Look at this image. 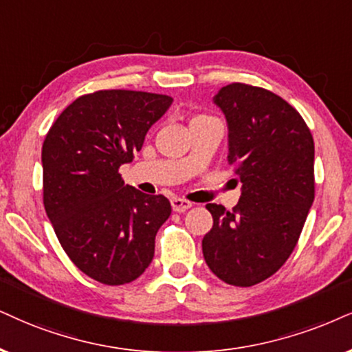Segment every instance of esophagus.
<instances>
[{"label":"esophagus","mask_w":352,"mask_h":352,"mask_svg":"<svg viewBox=\"0 0 352 352\" xmlns=\"http://www.w3.org/2000/svg\"><path fill=\"white\" fill-rule=\"evenodd\" d=\"M171 207H173V210L175 212H186L188 209H190V207H192V204H190L189 201H184V199H181V197H175V199H171Z\"/></svg>","instance_id":"obj_1"}]
</instances>
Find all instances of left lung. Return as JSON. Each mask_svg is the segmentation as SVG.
<instances>
[{"label": "left lung", "mask_w": 352, "mask_h": 352, "mask_svg": "<svg viewBox=\"0 0 352 352\" xmlns=\"http://www.w3.org/2000/svg\"><path fill=\"white\" fill-rule=\"evenodd\" d=\"M214 104L228 127V164L241 181L232 212L207 204L214 225L202 253L210 271L238 287L279 271L296 248L315 199V145L287 101L256 86L233 83Z\"/></svg>", "instance_id": "1"}]
</instances>
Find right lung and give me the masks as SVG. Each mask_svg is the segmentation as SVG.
<instances>
[{"instance_id": "right-lung-1", "label": "right lung", "mask_w": 352, "mask_h": 352, "mask_svg": "<svg viewBox=\"0 0 352 352\" xmlns=\"http://www.w3.org/2000/svg\"><path fill=\"white\" fill-rule=\"evenodd\" d=\"M173 98L107 89L78 98L42 145L43 206L60 245L91 279L122 285L140 277L171 215L164 196L125 184L119 168L142 150Z\"/></svg>"}]
</instances>
